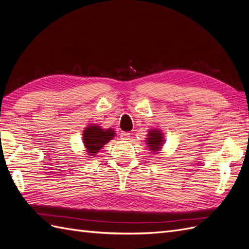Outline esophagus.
<instances>
[{
    "mask_svg": "<svg viewBox=\"0 0 249 249\" xmlns=\"http://www.w3.org/2000/svg\"><path fill=\"white\" fill-rule=\"evenodd\" d=\"M130 133H127V132H123V133H120V138H122V140H130Z\"/></svg>",
    "mask_w": 249,
    "mask_h": 249,
    "instance_id": "esophagus-1",
    "label": "esophagus"
}]
</instances>
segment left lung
Instances as JSON below:
<instances>
[{
    "label": "left lung",
    "instance_id": "left-lung-1",
    "mask_svg": "<svg viewBox=\"0 0 249 249\" xmlns=\"http://www.w3.org/2000/svg\"><path fill=\"white\" fill-rule=\"evenodd\" d=\"M144 142L147 145L150 152H153L154 155L159 154L162 149V146L165 143L164 135L160 129H154L148 130V134L146 135Z\"/></svg>",
    "mask_w": 249,
    "mask_h": 249
}]
</instances>
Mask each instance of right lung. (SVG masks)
Wrapping results in <instances>:
<instances>
[{
	"label": "right lung",
	"mask_w": 249,
	"mask_h": 249,
	"mask_svg": "<svg viewBox=\"0 0 249 249\" xmlns=\"http://www.w3.org/2000/svg\"><path fill=\"white\" fill-rule=\"evenodd\" d=\"M115 131L113 129H103L96 124H89L83 131V144L88 156H95L105 144L115 137ZM91 158V157H89Z\"/></svg>",
	"instance_id": "obj_1"
}]
</instances>
